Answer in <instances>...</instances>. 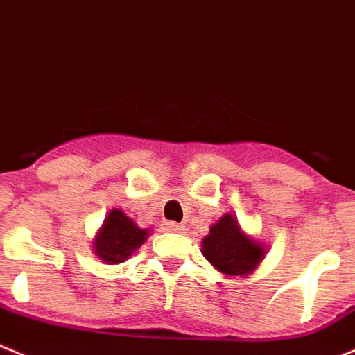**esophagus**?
Masks as SVG:
<instances>
[{
	"label": "esophagus",
	"mask_w": 355,
	"mask_h": 355,
	"mask_svg": "<svg viewBox=\"0 0 355 355\" xmlns=\"http://www.w3.org/2000/svg\"><path fill=\"white\" fill-rule=\"evenodd\" d=\"M164 230L170 231V233H184L185 226L178 223H164Z\"/></svg>",
	"instance_id": "1"
}]
</instances>
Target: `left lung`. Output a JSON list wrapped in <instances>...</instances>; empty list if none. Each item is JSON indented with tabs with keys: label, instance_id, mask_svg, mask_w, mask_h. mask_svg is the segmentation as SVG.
I'll return each mask as SVG.
<instances>
[{
	"label": "left lung",
	"instance_id": "8db88e82",
	"mask_svg": "<svg viewBox=\"0 0 355 355\" xmlns=\"http://www.w3.org/2000/svg\"><path fill=\"white\" fill-rule=\"evenodd\" d=\"M203 254L224 275H248L261 263L264 248L241 233L236 218L224 215L203 240Z\"/></svg>",
	"mask_w": 355,
	"mask_h": 355
}]
</instances>
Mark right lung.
Instances as JSON below:
<instances>
[{"instance_id": "right-lung-1", "label": "right lung", "mask_w": 355, "mask_h": 355, "mask_svg": "<svg viewBox=\"0 0 355 355\" xmlns=\"http://www.w3.org/2000/svg\"><path fill=\"white\" fill-rule=\"evenodd\" d=\"M147 231L135 226L124 211L115 208L108 214L101 231L96 236V254L108 264L124 263L147 240Z\"/></svg>"}]
</instances>
